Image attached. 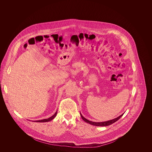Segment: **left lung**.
Listing matches in <instances>:
<instances>
[{
    "instance_id": "1",
    "label": "left lung",
    "mask_w": 152,
    "mask_h": 152,
    "mask_svg": "<svg viewBox=\"0 0 152 152\" xmlns=\"http://www.w3.org/2000/svg\"><path fill=\"white\" fill-rule=\"evenodd\" d=\"M123 115H124V113H123V115H121V116L117 117L116 118L113 119V120H109V121H105V122H101V123H100V122H99V123H96V122H92V121H91L87 120L86 118H84L83 116H82V115L80 113V116L81 117L82 119H83L85 122L88 123V124H91V125H94V126H106L110 125H111V124L115 123L117 120H118L123 116Z\"/></svg>"
}]
</instances>
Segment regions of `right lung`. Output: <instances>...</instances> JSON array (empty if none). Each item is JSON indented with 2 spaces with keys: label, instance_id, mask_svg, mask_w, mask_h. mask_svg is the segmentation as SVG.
Instances as JSON below:
<instances>
[{
  "label": "right lung",
  "instance_id": "right-lung-1",
  "mask_svg": "<svg viewBox=\"0 0 152 152\" xmlns=\"http://www.w3.org/2000/svg\"><path fill=\"white\" fill-rule=\"evenodd\" d=\"M58 113V110H56V112H55V113L52 116H51V117L47 118V119H43V120H37V121H35V122H39V123H44V122H48V121H50L52 120H53Z\"/></svg>",
  "mask_w": 152,
  "mask_h": 152
}]
</instances>
